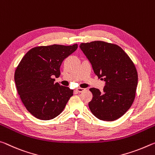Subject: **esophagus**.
<instances>
[{"mask_svg":"<svg viewBox=\"0 0 155 155\" xmlns=\"http://www.w3.org/2000/svg\"><path fill=\"white\" fill-rule=\"evenodd\" d=\"M85 89L84 88H76L75 89V91H77L78 93H81V92H83L84 91Z\"/></svg>","mask_w":155,"mask_h":155,"instance_id":"1","label":"esophagus"}]
</instances>
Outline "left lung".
I'll list each match as a JSON object with an SVG mask.
<instances>
[{"label": "left lung", "instance_id": "8db88e82", "mask_svg": "<svg viewBox=\"0 0 155 155\" xmlns=\"http://www.w3.org/2000/svg\"><path fill=\"white\" fill-rule=\"evenodd\" d=\"M81 50L92 65L98 78L104 80L102 92L90 88L93 99L88 106L93 115L103 121H115L133 104L137 87L135 66L120 47L103 41L81 43Z\"/></svg>", "mask_w": 155, "mask_h": 155}]
</instances>
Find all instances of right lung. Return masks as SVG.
Returning a JSON list of instances; mask_svg holds the SVG:
<instances>
[{
	"mask_svg": "<svg viewBox=\"0 0 155 155\" xmlns=\"http://www.w3.org/2000/svg\"><path fill=\"white\" fill-rule=\"evenodd\" d=\"M70 46L53 45L32 48L22 58L16 69L14 81L17 91L27 110L41 120H49L62 112L73 90L55 83L65 58L77 49Z\"/></svg>",
	"mask_w": 155,
	"mask_h": 155,
	"instance_id": "obj_1",
	"label": "right lung"
}]
</instances>
